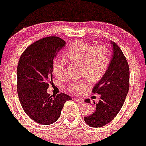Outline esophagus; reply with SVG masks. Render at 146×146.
<instances>
[{
    "label": "esophagus",
    "instance_id": "1",
    "mask_svg": "<svg viewBox=\"0 0 146 146\" xmlns=\"http://www.w3.org/2000/svg\"><path fill=\"white\" fill-rule=\"evenodd\" d=\"M74 100H75V102H78V103H83V102H84V100H83V99L75 98H74Z\"/></svg>",
    "mask_w": 146,
    "mask_h": 146
}]
</instances>
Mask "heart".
<instances>
[{"instance_id": "1", "label": "heart", "mask_w": 146, "mask_h": 146, "mask_svg": "<svg viewBox=\"0 0 146 146\" xmlns=\"http://www.w3.org/2000/svg\"><path fill=\"white\" fill-rule=\"evenodd\" d=\"M65 58L70 61L81 64V73L93 81L104 76L110 61L108 48L102 44L93 45L84 42H75L65 52ZM65 61L60 58L55 59L53 70L56 76L62 78L64 75ZM89 79L84 78L68 84L67 89L74 93H81L88 86Z\"/></svg>"}]
</instances>
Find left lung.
<instances>
[{
	"instance_id": "1",
	"label": "left lung",
	"mask_w": 146,
	"mask_h": 146,
	"mask_svg": "<svg viewBox=\"0 0 146 146\" xmlns=\"http://www.w3.org/2000/svg\"><path fill=\"white\" fill-rule=\"evenodd\" d=\"M112 56L104 76L94 86L92 92L100 95L93 113L84 117L92 127H101L109 123L121 109L129 90V69L123 51L115 42L110 41ZM90 103V99L85 100Z\"/></svg>"
}]
</instances>
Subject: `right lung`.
I'll return each mask as SVG.
<instances>
[{
  "label": "right lung",
  "mask_w": 146,
  "mask_h": 146,
  "mask_svg": "<svg viewBox=\"0 0 146 146\" xmlns=\"http://www.w3.org/2000/svg\"><path fill=\"white\" fill-rule=\"evenodd\" d=\"M65 44L60 37H45L30 45L19 60L17 76L19 101L25 113L41 125L55 123L65 103L72 100L65 93L52 98L47 92L48 81L54 78V59Z\"/></svg>",
  "instance_id": "obj_1"
}]
</instances>
